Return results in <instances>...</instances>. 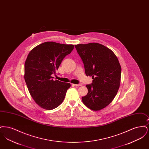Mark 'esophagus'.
<instances>
[{
	"label": "esophagus",
	"instance_id": "esophagus-1",
	"mask_svg": "<svg viewBox=\"0 0 149 149\" xmlns=\"http://www.w3.org/2000/svg\"><path fill=\"white\" fill-rule=\"evenodd\" d=\"M72 85L75 86H81L82 84H72Z\"/></svg>",
	"mask_w": 149,
	"mask_h": 149
}]
</instances>
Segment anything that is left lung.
Instances as JSON below:
<instances>
[{
	"label": "left lung",
	"mask_w": 149,
	"mask_h": 149,
	"mask_svg": "<svg viewBox=\"0 0 149 149\" xmlns=\"http://www.w3.org/2000/svg\"><path fill=\"white\" fill-rule=\"evenodd\" d=\"M84 65L85 74L92 77V84L86 85L88 94L81 99L93 111L109 105L119 89L121 67L113 52L98 43L75 45Z\"/></svg>",
	"instance_id": "obj_1"
}]
</instances>
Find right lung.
<instances>
[{
    "mask_svg": "<svg viewBox=\"0 0 149 149\" xmlns=\"http://www.w3.org/2000/svg\"><path fill=\"white\" fill-rule=\"evenodd\" d=\"M73 45L55 42L42 43L29 52L24 64V80L36 104L46 110L59 106L70 84L51 76L56 74L64 57L74 49Z\"/></svg>",
    "mask_w": 149,
    "mask_h": 149,
    "instance_id": "right-lung-1",
    "label": "right lung"
}]
</instances>
